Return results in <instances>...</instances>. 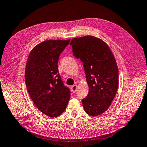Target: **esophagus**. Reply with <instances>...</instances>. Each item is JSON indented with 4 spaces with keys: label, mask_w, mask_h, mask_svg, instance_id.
<instances>
[{
    "label": "esophagus",
    "mask_w": 147,
    "mask_h": 147,
    "mask_svg": "<svg viewBox=\"0 0 147 147\" xmlns=\"http://www.w3.org/2000/svg\"><path fill=\"white\" fill-rule=\"evenodd\" d=\"M77 89V85H74L73 86L71 87V91L73 93H75V92H76Z\"/></svg>",
    "instance_id": "1"
}]
</instances>
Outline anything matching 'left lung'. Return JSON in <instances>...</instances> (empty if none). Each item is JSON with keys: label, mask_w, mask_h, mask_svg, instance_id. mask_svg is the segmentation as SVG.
<instances>
[{"label": "left lung", "mask_w": 147, "mask_h": 147, "mask_svg": "<svg viewBox=\"0 0 147 147\" xmlns=\"http://www.w3.org/2000/svg\"><path fill=\"white\" fill-rule=\"evenodd\" d=\"M73 54L84 63L89 93L82 100L88 115L97 116L109 108L118 90V68L115 58L105 42L86 36L71 40Z\"/></svg>", "instance_id": "1"}]
</instances>
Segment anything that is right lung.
<instances>
[{"label":"right lung","mask_w":147,"mask_h":147,"mask_svg":"<svg viewBox=\"0 0 147 147\" xmlns=\"http://www.w3.org/2000/svg\"><path fill=\"white\" fill-rule=\"evenodd\" d=\"M70 40H49L37 45L29 53L25 70L28 93L37 108L50 117L61 115L70 98L58 73L60 55Z\"/></svg>","instance_id":"right-lung-1"}]
</instances>
